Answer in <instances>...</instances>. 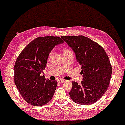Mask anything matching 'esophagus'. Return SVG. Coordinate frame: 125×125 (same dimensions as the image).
<instances>
[{
    "instance_id": "34e87169",
    "label": "esophagus",
    "mask_w": 125,
    "mask_h": 125,
    "mask_svg": "<svg viewBox=\"0 0 125 125\" xmlns=\"http://www.w3.org/2000/svg\"><path fill=\"white\" fill-rule=\"evenodd\" d=\"M58 82L59 83H64V82H65V80H62V79H59V80H58Z\"/></svg>"
}]
</instances>
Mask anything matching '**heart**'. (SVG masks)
<instances>
[{
	"label": "heart",
	"instance_id": "b5f03b06",
	"mask_svg": "<svg viewBox=\"0 0 125 125\" xmlns=\"http://www.w3.org/2000/svg\"><path fill=\"white\" fill-rule=\"evenodd\" d=\"M69 51H70V50H68V49H65V50H64V52H69ZM51 55H52V52L50 53V55H49V56H50Z\"/></svg>",
	"mask_w": 125,
	"mask_h": 125
}]
</instances>
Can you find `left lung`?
<instances>
[{
  "mask_svg": "<svg viewBox=\"0 0 125 125\" xmlns=\"http://www.w3.org/2000/svg\"><path fill=\"white\" fill-rule=\"evenodd\" d=\"M76 54L81 66L83 80L80 85L72 82L71 99L80 105L93 104L107 91L112 73L109 56L100 45L83 35L61 36Z\"/></svg>",
  "mask_w": 125,
  "mask_h": 125,
  "instance_id": "left-lung-1",
  "label": "left lung"
}]
</instances>
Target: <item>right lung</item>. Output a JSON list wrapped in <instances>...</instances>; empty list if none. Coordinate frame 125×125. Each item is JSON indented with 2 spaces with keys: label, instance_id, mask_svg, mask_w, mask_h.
Listing matches in <instances>:
<instances>
[{
  "label": "right lung",
  "instance_id": "right-lung-1",
  "mask_svg": "<svg viewBox=\"0 0 125 125\" xmlns=\"http://www.w3.org/2000/svg\"><path fill=\"white\" fill-rule=\"evenodd\" d=\"M64 42L59 36L38 37L22 50L14 65V83L26 102L43 106L52 98L58 81L46 79L41 73L46 67L49 53L56 45Z\"/></svg>",
  "mask_w": 125,
  "mask_h": 125
}]
</instances>
